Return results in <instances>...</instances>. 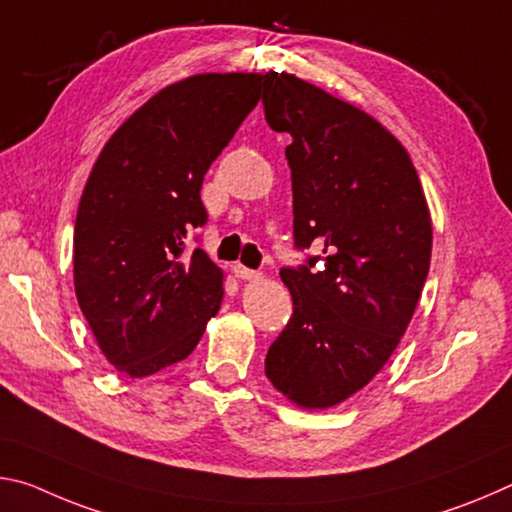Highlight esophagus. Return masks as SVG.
<instances>
[{
    "instance_id": "obj_1",
    "label": "esophagus",
    "mask_w": 512,
    "mask_h": 512,
    "mask_svg": "<svg viewBox=\"0 0 512 512\" xmlns=\"http://www.w3.org/2000/svg\"><path fill=\"white\" fill-rule=\"evenodd\" d=\"M233 274H236L238 279H242V281H256V279H261V272L249 270V267H245V265H233Z\"/></svg>"
}]
</instances>
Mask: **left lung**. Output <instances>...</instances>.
Listing matches in <instances>:
<instances>
[{
    "mask_svg": "<svg viewBox=\"0 0 512 512\" xmlns=\"http://www.w3.org/2000/svg\"><path fill=\"white\" fill-rule=\"evenodd\" d=\"M265 120L290 133L295 245L315 261L281 270L292 317L265 374L299 408L363 390L397 349L429 274L433 226L404 145L354 104L288 72H267Z\"/></svg>",
    "mask_w": 512,
    "mask_h": 512,
    "instance_id": "8db88e82",
    "label": "left lung"
}]
</instances>
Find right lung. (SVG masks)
Returning <instances> with one entry per match:
<instances>
[{"label": "right lung", "mask_w": 512, "mask_h": 512, "mask_svg": "<svg viewBox=\"0 0 512 512\" xmlns=\"http://www.w3.org/2000/svg\"><path fill=\"white\" fill-rule=\"evenodd\" d=\"M263 74L208 72L158 90L97 156L74 224V292L99 349L131 379L188 358L224 297L204 249L208 167L261 99Z\"/></svg>", "instance_id": "1"}]
</instances>
